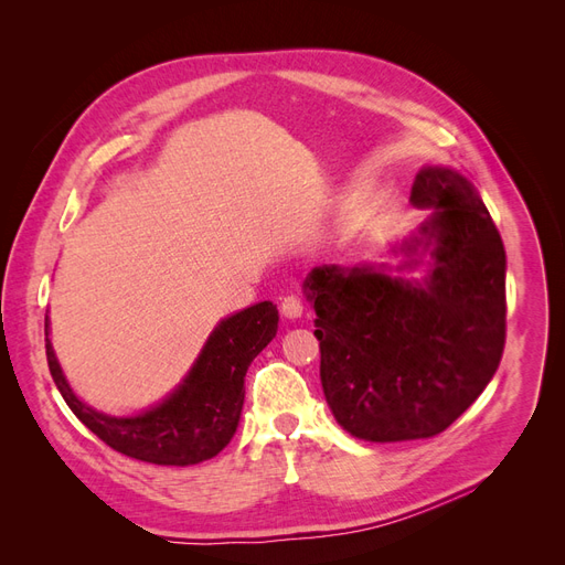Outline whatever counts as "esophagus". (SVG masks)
Returning a JSON list of instances; mask_svg holds the SVG:
<instances>
[{"label":"esophagus","instance_id":"obj_1","mask_svg":"<svg viewBox=\"0 0 565 565\" xmlns=\"http://www.w3.org/2000/svg\"><path fill=\"white\" fill-rule=\"evenodd\" d=\"M280 311H282V316L285 318H301V313H303V303H301V299L297 297V295H287L285 299H282V303H280Z\"/></svg>","mask_w":565,"mask_h":565}]
</instances>
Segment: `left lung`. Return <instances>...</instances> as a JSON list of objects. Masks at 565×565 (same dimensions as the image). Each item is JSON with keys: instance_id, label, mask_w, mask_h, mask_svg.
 I'll return each instance as SVG.
<instances>
[{"instance_id": "left-lung-1", "label": "left lung", "mask_w": 565, "mask_h": 565, "mask_svg": "<svg viewBox=\"0 0 565 565\" xmlns=\"http://www.w3.org/2000/svg\"><path fill=\"white\" fill-rule=\"evenodd\" d=\"M409 202L429 216L405 259L318 266L303 280L316 311L320 382L344 431L372 443L431 438L481 396L507 332V254L473 183L422 167ZM422 281L402 273L423 264Z\"/></svg>"}]
</instances>
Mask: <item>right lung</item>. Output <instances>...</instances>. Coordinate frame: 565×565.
Segmentation results:
<instances>
[{
	"instance_id": "obj_1",
	"label": "right lung",
	"mask_w": 565,
	"mask_h": 565,
	"mask_svg": "<svg viewBox=\"0 0 565 565\" xmlns=\"http://www.w3.org/2000/svg\"><path fill=\"white\" fill-rule=\"evenodd\" d=\"M276 332L278 309L270 301L224 318L164 401L139 415L113 417L77 398L51 347L49 316L44 322L49 372L75 417L113 450L164 467L200 465L228 446L243 415L247 367Z\"/></svg>"
}]
</instances>
